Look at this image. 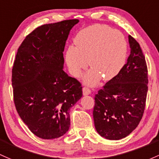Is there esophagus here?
Returning <instances> with one entry per match:
<instances>
[{"instance_id": "34e87169", "label": "esophagus", "mask_w": 159, "mask_h": 159, "mask_svg": "<svg viewBox=\"0 0 159 159\" xmlns=\"http://www.w3.org/2000/svg\"><path fill=\"white\" fill-rule=\"evenodd\" d=\"M90 93H91V90L88 88H87V87H84V88H83V94L88 95L90 94Z\"/></svg>"}]
</instances>
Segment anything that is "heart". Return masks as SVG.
<instances>
[{"mask_svg":"<svg viewBox=\"0 0 159 159\" xmlns=\"http://www.w3.org/2000/svg\"><path fill=\"white\" fill-rule=\"evenodd\" d=\"M76 46L66 50V61L73 76L79 78L87 69L89 60L93 68L85 75L88 84L95 85L101 78L110 81L117 76L126 63L127 43L121 32L109 26L95 24L78 33Z\"/></svg>","mask_w":159,"mask_h":159,"instance_id":"1","label":"heart"}]
</instances>
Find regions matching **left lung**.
<instances>
[{"label":"left lung","instance_id":"8db88e82","mask_svg":"<svg viewBox=\"0 0 159 159\" xmlns=\"http://www.w3.org/2000/svg\"><path fill=\"white\" fill-rule=\"evenodd\" d=\"M130 55L117 76L95 95L93 110L97 132L119 140L137 127L143 116L148 92V69L138 42L129 36Z\"/></svg>","mask_w":159,"mask_h":159}]
</instances>
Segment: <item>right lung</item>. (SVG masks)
<instances>
[{
    "instance_id": "1",
    "label": "right lung",
    "mask_w": 159,
    "mask_h": 159,
    "mask_svg": "<svg viewBox=\"0 0 159 159\" xmlns=\"http://www.w3.org/2000/svg\"><path fill=\"white\" fill-rule=\"evenodd\" d=\"M79 20L40 26L20 46L12 69L13 101L30 130L44 139L63 136L70 108L82 97L81 84L63 71L66 42Z\"/></svg>"
}]
</instances>
